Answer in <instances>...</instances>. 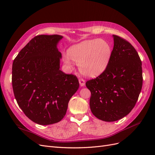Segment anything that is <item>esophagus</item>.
Here are the masks:
<instances>
[{"mask_svg": "<svg viewBox=\"0 0 155 155\" xmlns=\"http://www.w3.org/2000/svg\"><path fill=\"white\" fill-rule=\"evenodd\" d=\"M79 85H80L81 87H83L84 85H85V80L83 78H80L79 79Z\"/></svg>", "mask_w": 155, "mask_h": 155, "instance_id": "34e87169", "label": "esophagus"}]
</instances>
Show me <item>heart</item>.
Instances as JSON below:
<instances>
[{
	"mask_svg": "<svg viewBox=\"0 0 155 155\" xmlns=\"http://www.w3.org/2000/svg\"><path fill=\"white\" fill-rule=\"evenodd\" d=\"M63 55V62L71 67L72 61L79 64V70L84 76L94 78L105 71L109 64L112 49L109 43L103 39L84 41L75 45Z\"/></svg>",
	"mask_w": 155,
	"mask_h": 155,
	"instance_id": "1",
	"label": "heart"
}]
</instances>
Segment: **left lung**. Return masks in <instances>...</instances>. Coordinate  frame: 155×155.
Wrapping results in <instances>:
<instances>
[{"label":"left lung","instance_id":"1","mask_svg":"<svg viewBox=\"0 0 155 155\" xmlns=\"http://www.w3.org/2000/svg\"><path fill=\"white\" fill-rule=\"evenodd\" d=\"M114 47L108 67L86 82L91 92L90 107L97 118L114 121L134 108L142 87V61L130 43L113 35Z\"/></svg>","mask_w":155,"mask_h":155}]
</instances>
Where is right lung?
Returning <instances> with one entry per match:
<instances>
[{"instance_id":"1","label":"right lung","mask_w":155,"mask_h":155,"mask_svg":"<svg viewBox=\"0 0 155 155\" xmlns=\"http://www.w3.org/2000/svg\"><path fill=\"white\" fill-rule=\"evenodd\" d=\"M63 36L39 35L14 59L12 87L17 104L34 122L58 123L66 114L68 102L79 87L78 79L60 68L57 45Z\"/></svg>"}]
</instances>
